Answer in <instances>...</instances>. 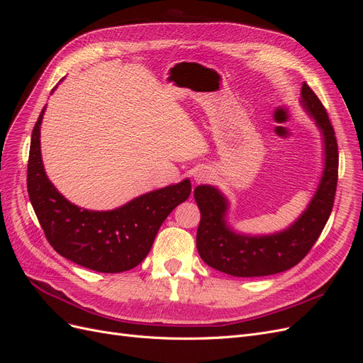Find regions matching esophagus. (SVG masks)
<instances>
[{
	"label": "esophagus",
	"instance_id": "obj_1",
	"mask_svg": "<svg viewBox=\"0 0 363 363\" xmlns=\"http://www.w3.org/2000/svg\"><path fill=\"white\" fill-rule=\"evenodd\" d=\"M194 177H195V182H204L207 177H208V171H206V169H200L199 172H195V175H194Z\"/></svg>",
	"mask_w": 363,
	"mask_h": 363
}]
</instances>
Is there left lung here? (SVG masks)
I'll list each match as a JSON object with an SVG mask.
<instances>
[{"label":"left lung","instance_id":"obj_1","mask_svg":"<svg viewBox=\"0 0 363 363\" xmlns=\"http://www.w3.org/2000/svg\"><path fill=\"white\" fill-rule=\"evenodd\" d=\"M301 104L324 140V171L309 206L283 232L268 236L235 233L225 223L228 201L213 186L201 184L194 191L201 212L196 230V248L201 259L218 271L235 277H262L283 272L301 262L311 251L332 213L337 184V142L325 107L309 84L301 86Z\"/></svg>","mask_w":363,"mask_h":363}]
</instances>
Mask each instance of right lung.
<instances>
[{"label":"right lung","instance_id":"add662e5","mask_svg":"<svg viewBox=\"0 0 363 363\" xmlns=\"http://www.w3.org/2000/svg\"><path fill=\"white\" fill-rule=\"evenodd\" d=\"M54 91V89H52ZM31 133L27 189L48 242L60 256L98 272H123L147 257L162 223L191 195V182L144 194L113 211L95 212L69 203L43 169L40 124Z\"/></svg>","mask_w":363,"mask_h":363}]
</instances>
